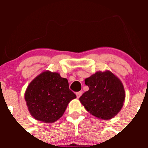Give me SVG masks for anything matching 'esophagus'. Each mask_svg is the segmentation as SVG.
Returning a JSON list of instances; mask_svg holds the SVG:
<instances>
[{"mask_svg": "<svg viewBox=\"0 0 148 148\" xmlns=\"http://www.w3.org/2000/svg\"><path fill=\"white\" fill-rule=\"evenodd\" d=\"M82 92H78L76 93V95H77V98H79L80 97L82 96Z\"/></svg>", "mask_w": 148, "mask_h": 148, "instance_id": "obj_1", "label": "esophagus"}]
</instances>
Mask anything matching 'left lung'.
<instances>
[{"mask_svg": "<svg viewBox=\"0 0 148 148\" xmlns=\"http://www.w3.org/2000/svg\"><path fill=\"white\" fill-rule=\"evenodd\" d=\"M84 83L89 90L80 97L79 101L86 110L101 120H110L123 107L125 92L120 79L110 71H97Z\"/></svg>", "mask_w": 148, "mask_h": 148, "instance_id": "obj_1", "label": "left lung"}]
</instances>
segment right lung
I'll return each instance as SVG.
<instances>
[{
    "label": "right lung",
    "mask_w": 148,
    "mask_h": 148,
    "mask_svg": "<svg viewBox=\"0 0 148 148\" xmlns=\"http://www.w3.org/2000/svg\"><path fill=\"white\" fill-rule=\"evenodd\" d=\"M77 97L68 80L59 73L45 71L34 78L25 92L28 111L36 120L52 123L64 113L68 104Z\"/></svg>",
    "instance_id": "add662e5"
}]
</instances>
